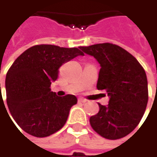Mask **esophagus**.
<instances>
[{
    "label": "esophagus",
    "instance_id": "34e87169",
    "mask_svg": "<svg viewBox=\"0 0 157 157\" xmlns=\"http://www.w3.org/2000/svg\"><path fill=\"white\" fill-rule=\"evenodd\" d=\"M78 102H79V103H86L87 100L83 98V97H79V98H78Z\"/></svg>",
    "mask_w": 157,
    "mask_h": 157
}]
</instances>
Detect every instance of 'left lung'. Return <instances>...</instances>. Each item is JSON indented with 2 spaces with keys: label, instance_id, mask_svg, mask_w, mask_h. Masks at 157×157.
I'll return each instance as SVG.
<instances>
[{
  "label": "left lung",
  "instance_id": "1",
  "mask_svg": "<svg viewBox=\"0 0 157 157\" xmlns=\"http://www.w3.org/2000/svg\"><path fill=\"white\" fill-rule=\"evenodd\" d=\"M79 49L100 64L96 87L109 96V104H99L98 113L90 117L91 127L107 140L127 136L140 123L147 105L144 69L134 56L116 44L105 43Z\"/></svg>",
  "mask_w": 157,
  "mask_h": 157
}]
</instances>
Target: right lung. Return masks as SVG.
I'll use <instances>...</instances> for the list:
<instances>
[{"mask_svg": "<svg viewBox=\"0 0 157 157\" xmlns=\"http://www.w3.org/2000/svg\"><path fill=\"white\" fill-rule=\"evenodd\" d=\"M83 55L78 48L52 44L35 45L13 62L6 75L7 105L17 125L27 133L44 138L64 126L75 95L58 96L51 84L62 64Z\"/></svg>", "mask_w": 157, "mask_h": 157, "instance_id": "obj_1", "label": "right lung"}]
</instances>
